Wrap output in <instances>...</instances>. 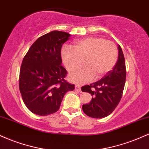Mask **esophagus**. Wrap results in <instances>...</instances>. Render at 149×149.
I'll return each mask as SVG.
<instances>
[{
  "instance_id": "34e87169",
  "label": "esophagus",
  "mask_w": 149,
  "mask_h": 149,
  "mask_svg": "<svg viewBox=\"0 0 149 149\" xmlns=\"http://www.w3.org/2000/svg\"><path fill=\"white\" fill-rule=\"evenodd\" d=\"M75 90H76V91H78V92H81V90H80V85H76V86H75Z\"/></svg>"
}]
</instances>
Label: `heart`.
<instances>
[{
  "instance_id": "obj_1",
  "label": "heart",
  "mask_w": 149,
  "mask_h": 149,
  "mask_svg": "<svg viewBox=\"0 0 149 149\" xmlns=\"http://www.w3.org/2000/svg\"><path fill=\"white\" fill-rule=\"evenodd\" d=\"M117 46L99 37H88L75 42L73 48L65 47L61 53V60L68 71L79 68L84 60V68L71 73L69 79L77 84L101 78L111 71L118 60Z\"/></svg>"
}]
</instances>
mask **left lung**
Instances as JSON below:
<instances>
[{"mask_svg":"<svg viewBox=\"0 0 149 149\" xmlns=\"http://www.w3.org/2000/svg\"><path fill=\"white\" fill-rule=\"evenodd\" d=\"M118 57L114 67L102 79L90 85L82 87L83 92L91 94L92 100L83 104V111L94 118H103L113 111L122 97L126 79L125 57L120 46L118 45Z\"/></svg>","mask_w":149,"mask_h":149,"instance_id":"left-lung-1","label":"left lung"}]
</instances>
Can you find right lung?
<instances>
[{
  "instance_id": "right-lung-1",
  "label": "right lung",
  "mask_w": 149,
  "mask_h": 149,
  "mask_svg": "<svg viewBox=\"0 0 149 149\" xmlns=\"http://www.w3.org/2000/svg\"><path fill=\"white\" fill-rule=\"evenodd\" d=\"M70 36L59 31L45 34L33 42L24 57L19 86L26 107L34 114L57 112L65 94L74 90V85L64 79L67 72L61 66V46Z\"/></svg>"
}]
</instances>
